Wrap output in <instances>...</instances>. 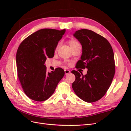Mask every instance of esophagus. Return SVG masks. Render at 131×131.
I'll return each instance as SVG.
<instances>
[{"label":"esophagus","instance_id":"1","mask_svg":"<svg viewBox=\"0 0 131 131\" xmlns=\"http://www.w3.org/2000/svg\"><path fill=\"white\" fill-rule=\"evenodd\" d=\"M64 72H65V74L66 75H68L70 73V71L68 69H65L64 70Z\"/></svg>","mask_w":131,"mask_h":131}]
</instances>
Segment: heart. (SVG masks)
Listing matches in <instances>:
<instances>
[{
  "mask_svg": "<svg viewBox=\"0 0 131 131\" xmlns=\"http://www.w3.org/2000/svg\"><path fill=\"white\" fill-rule=\"evenodd\" d=\"M69 44L71 48H72V47H73L75 46H77L78 45H80V43H79L77 40H75V39H70V40H69ZM59 46V43H58V44L57 46V47H56L57 49L58 48Z\"/></svg>",
  "mask_w": 131,
  "mask_h": 131,
  "instance_id": "obj_1",
  "label": "heart"
}]
</instances>
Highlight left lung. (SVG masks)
<instances>
[{
    "label": "left lung",
    "instance_id": "obj_1",
    "mask_svg": "<svg viewBox=\"0 0 131 131\" xmlns=\"http://www.w3.org/2000/svg\"><path fill=\"white\" fill-rule=\"evenodd\" d=\"M74 36L82 47L78 67L88 70L85 75L72 71L75 76L73 89L84 101L96 102L104 96L114 77L115 66L112 47L105 38L91 30H77Z\"/></svg>",
    "mask_w": 131,
    "mask_h": 131
}]
</instances>
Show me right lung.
Segmentation results:
<instances>
[{
    "mask_svg": "<svg viewBox=\"0 0 131 131\" xmlns=\"http://www.w3.org/2000/svg\"><path fill=\"white\" fill-rule=\"evenodd\" d=\"M65 32L66 29H41L19 45L16 58L17 76L23 91L31 100H47L64 77L63 69L57 68L54 72L47 73L44 64L47 57H53L58 42Z\"/></svg>",
    "mask_w": 131,
    "mask_h": 131,
    "instance_id": "obj_1",
    "label": "right lung"
}]
</instances>
